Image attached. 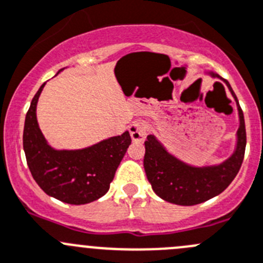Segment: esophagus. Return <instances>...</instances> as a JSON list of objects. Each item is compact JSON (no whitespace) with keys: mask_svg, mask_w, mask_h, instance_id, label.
I'll list each match as a JSON object with an SVG mask.
<instances>
[{"mask_svg":"<svg viewBox=\"0 0 263 263\" xmlns=\"http://www.w3.org/2000/svg\"><path fill=\"white\" fill-rule=\"evenodd\" d=\"M129 134H131V137L134 141H144L146 139L147 129L146 124L144 122H135L129 126Z\"/></svg>","mask_w":263,"mask_h":263,"instance_id":"34e87169","label":"esophagus"}]
</instances>
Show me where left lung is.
<instances>
[{
    "mask_svg": "<svg viewBox=\"0 0 263 263\" xmlns=\"http://www.w3.org/2000/svg\"><path fill=\"white\" fill-rule=\"evenodd\" d=\"M207 73L220 78L228 86L236 103L239 128L233 154L220 164L198 167L178 159L165 149L154 135H147L145 141L144 168L153 190L163 200L177 205L200 204L217 196L235 178L244 159L247 145L246 123L238 99L228 81L211 70Z\"/></svg>",
    "mask_w": 263,
    "mask_h": 263,
    "instance_id": "obj_1",
    "label": "left lung"
}]
</instances>
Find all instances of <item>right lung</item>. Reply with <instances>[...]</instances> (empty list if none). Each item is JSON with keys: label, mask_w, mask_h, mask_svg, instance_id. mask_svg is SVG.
<instances>
[{"label": "right lung", "mask_w": 263, "mask_h": 263, "mask_svg": "<svg viewBox=\"0 0 263 263\" xmlns=\"http://www.w3.org/2000/svg\"><path fill=\"white\" fill-rule=\"evenodd\" d=\"M45 85L37 91L25 116L23 147L28 167L47 195L68 204H87L108 193L117 168L131 145V136L126 131L83 149H53L41 132L35 114Z\"/></svg>", "instance_id": "obj_1"}]
</instances>
